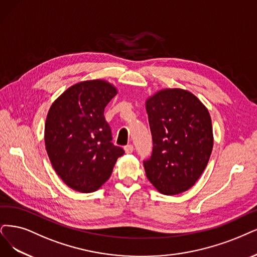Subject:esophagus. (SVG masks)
I'll return each mask as SVG.
<instances>
[{
    "label": "esophagus",
    "instance_id": "34e87169",
    "mask_svg": "<svg viewBox=\"0 0 257 257\" xmlns=\"http://www.w3.org/2000/svg\"><path fill=\"white\" fill-rule=\"evenodd\" d=\"M123 149H125V153L126 154H131L132 151H134V145H131V144H129V145H127V146H125L123 147Z\"/></svg>",
    "mask_w": 257,
    "mask_h": 257
}]
</instances>
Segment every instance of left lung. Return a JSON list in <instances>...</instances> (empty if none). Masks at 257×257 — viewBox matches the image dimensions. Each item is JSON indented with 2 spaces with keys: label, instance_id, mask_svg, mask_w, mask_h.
<instances>
[{
  "label": "left lung",
  "instance_id": "obj_1",
  "mask_svg": "<svg viewBox=\"0 0 257 257\" xmlns=\"http://www.w3.org/2000/svg\"><path fill=\"white\" fill-rule=\"evenodd\" d=\"M146 111L154 141L153 154L144 162L146 176L161 194H181L194 186L210 160V113L183 89L158 91L147 98Z\"/></svg>",
  "mask_w": 257,
  "mask_h": 257
}]
</instances>
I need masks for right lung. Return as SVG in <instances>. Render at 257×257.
<instances>
[{
    "label": "right lung",
    "mask_w": 257,
    "mask_h": 257,
    "mask_svg": "<svg viewBox=\"0 0 257 257\" xmlns=\"http://www.w3.org/2000/svg\"><path fill=\"white\" fill-rule=\"evenodd\" d=\"M116 94L117 89L106 80L80 81L66 89L47 113V156L57 175L75 191H97L123 155L120 147L111 143V129L103 116Z\"/></svg>",
    "instance_id": "1"
}]
</instances>
